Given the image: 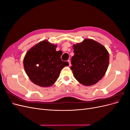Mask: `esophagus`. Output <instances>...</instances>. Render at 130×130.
I'll return each instance as SVG.
<instances>
[{"label": "esophagus", "mask_w": 130, "mask_h": 130, "mask_svg": "<svg viewBox=\"0 0 130 130\" xmlns=\"http://www.w3.org/2000/svg\"><path fill=\"white\" fill-rule=\"evenodd\" d=\"M68 62H69V66H70V65H71V63H70V60H68Z\"/></svg>", "instance_id": "esophagus-1"}]
</instances>
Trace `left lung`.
<instances>
[{
	"instance_id": "left-lung-1",
	"label": "left lung",
	"mask_w": 130,
	"mask_h": 130,
	"mask_svg": "<svg viewBox=\"0 0 130 130\" xmlns=\"http://www.w3.org/2000/svg\"><path fill=\"white\" fill-rule=\"evenodd\" d=\"M71 69L76 80L84 86H91L100 80L107 71L109 53L105 47L91 39L73 45Z\"/></svg>"
}]
</instances>
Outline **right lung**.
<instances>
[{
    "label": "right lung",
    "mask_w": 130,
    "mask_h": 130,
    "mask_svg": "<svg viewBox=\"0 0 130 130\" xmlns=\"http://www.w3.org/2000/svg\"><path fill=\"white\" fill-rule=\"evenodd\" d=\"M56 45L47 40L41 41L32 47L23 60L24 68L30 80L43 87L52 86L60 76L61 70L69 66L62 61V51H56Z\"/></svg>",
    "instance_id": "1"
}]
</instances>
